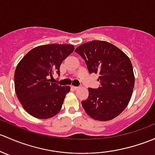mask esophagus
I'll use <instances>...</instances> for the list:
<instances>
[{
    "mask_svg": "<svg viewBox=\"0 0 155 155\" xmlns=\"http://www.w3.org/2000/svg\"><path fill=\"white\" fill-rule=\"evenodd\" d=\"M72 88L73 89V90H78L79 89V87H76V86H72Z\"/></svg>",
    "mask_w": 155,
    "mask_h": 155,
    "instance_id": "esophagus-1",
    "label": "esophagus"
}]
</instances>
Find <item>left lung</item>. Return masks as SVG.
Instances as JSON below:
<instances>
[{
  "label": "left lung",
  "mask_w": 155,
  "mask_h": 155,
  "mask_svg": "<svg viewBox=\"0 0 155 155\" xmlns=\"http://www.w3.org/2000/svg\"><path fill=\"white\" fill-rule=\"evenodd\" d=\"M75 52L85 61L90 73H99L100 87L88 88V98L82 101L84 111L91 118L108 121L120 115L128 105L134 75L128 56L115 45L105 41H92L78 47Z\"/></svg>",
  "instance_id": "left-lung-1"
}]
</instances>
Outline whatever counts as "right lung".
Wrapping results in <instances>:
<instances>
[{"instance_id": "add662e5", "label": "right lung", "mask_w": 155, "mask_h": 155, "mask_svg": "<svg viewBox=\"0 0 155 155\" xmlns=\"http://www.w3.org/2000/svg\"><path fill=\"white\" fill-rule=\"evenodd\" d=\"M72 45L51 44L32 49L19 61L15 71V90L19 102L31 116L49 119L61 110L70 86L51 82L60 65L72 53Z\"/></svg>"}]
</instances>
